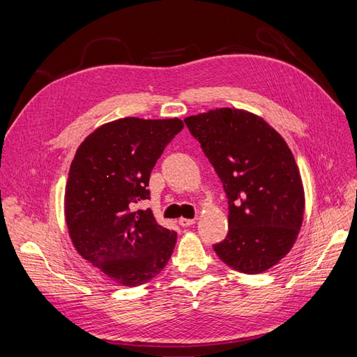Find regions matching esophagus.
Returning <instances> with one entry per match:
<instances>
[{
    "instance_id": "obj_1",
    "label": "esophagus",
    "mask_w": 357,
    "mask_h": 357,
    "mask_svg": "<svg viewBox=\"0 0 357 357\" xmlns=\"http://www.w3.org/2000/svg\"><path fill=\"white\" fill-rule=\"evenodd\" d=\"M178 223H180V226H183V228H188V226H192L193 223H195V219L181 218V219H178Z\"/></svg>"
}]
</instances>
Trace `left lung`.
Returning a JSON list of instances; mask_svg holds the SVG:
<instances>
[{"label":"left lung","instance_id":"left-lung-1","mask_svg":"<svg viewBox=\"0 0 357 357\" xmlns=\"http://www.w3.org/2000/svg\"><path fill=\"white\" fill-rule=\"evenodd\" d=\"M185 122L228 197L229 232L214 252L236 271L265 273L290 252L304 220V186L287 143L262 117L240 109Z\"/></svg>","mask_w":357,"mask_h":357}]
</instances>
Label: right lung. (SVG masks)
<instances>
[{
    "mask_svg": "<svg viewBox=\"0 0 357 357\" xmlns=\"http://www.w3.org/2000/svg\"><path fill=\"white\" fill-rule=\"evenodd\" d=\"M183 126L178 117L117 119L96 128L74 155L66 186L70 238L117 284L147 283L174 250L177 234L135 205L150 198V172Z\"/></svg>",
    "mask_w": 357,
    "mask_h": 357,
    "instance_id": "1",
    "label": "right lung"
}]
</instances>
